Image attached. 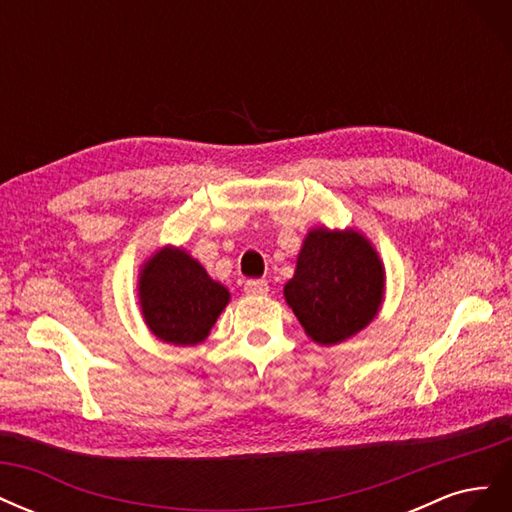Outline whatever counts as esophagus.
<instances>
[{
    "label": "esophagus",
    "mask_w": 512,
    "mask_h": 512,
    "mask_svg": "<svg viewBox=\"0 0 512 512\" xmlns=\"http://www.w3.org/2000/svg\"><path fill=\"white\" fill-rule=\"evenodd\" d=\"M243 290L247 294H252V297H256V294H267L269 292V284H267V280H247Z\"/></svg>",
    "instance_id": "esophagus-1"
}]
</instances>
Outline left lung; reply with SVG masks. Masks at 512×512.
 <instances>
[{
  "label": "left lung",
  "instance_id": "left-lung-1",
  "mask_svg": "<svg viewBox=\"0 0 512 512\" xmlns=\"http://www.w3.org/2000/svg\"><path fill=\"white\" fill-rule=\"evenodd\" d=\"M386 271L363 232L316 226L305 235L284 299L318 346L342 344L380 312Z\"/></svg>",
  "mask_w": 512,
  "mask_h": 512
}]
</instances>
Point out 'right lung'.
Wrapping results in <instances>:
<instances>
[{"mask_svg": "<svg viewBox=\"0 0 512 512\" xmlns=\"http://www.w3.org/2000/svg\"><path fill=\"white\" fill-rule=\"evenodd\" d=\"M138 305L153 337L173 346H196L230 303V292L177 245L153 252L138 271Z\"/></svg>", "mask_w": 512, "mask_h": 512, "instance_id": "add662e5", "label": "right lung"}]
</instances>
